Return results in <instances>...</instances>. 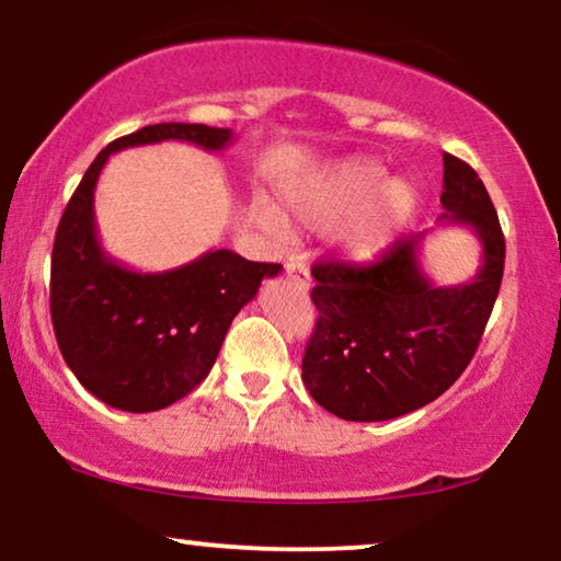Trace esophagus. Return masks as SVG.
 Listing matches in <instances>:
<instances>
[{
	"label": "esophagus",
	"mask_w": 561,
	"mask_h": 561,
	"mask_svg": "<svg viewBox=\"0 0 561 561\" xmlns=\"http://www.w3.org/2000/svg\"><path fill=\"white\" fill-rule=\"evenodd\" d=\"M286 275L296 283L298 288H304V290L311 288V273H308V267L300 261H288L286 263Z\"/></svg>",
	"instance_id": "esophagus-1"
}]
</instances>
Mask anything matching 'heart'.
I'll return each instance as SVG.
<instances>
[{
    "instance_id": "heart-1",
    "label": "heart",
    "mask_w": 561,
    "mask_h": 561,
    "mask_svg": "<svg viewBox=\"0 0 561 561\" xmlns=\"http://www.w3.org/2000/svg\"><path fill=\"white\" fill-rule=\"evenodd\" d=\"M296 220L308 230H339L341 255L354 263H371L387 253L417 213V194L408 182L389 180L377 161L352 157L306 176L286 190ZM271 230L283 222L271 209L263 215Z\"/></svg>"
}]
</instances>
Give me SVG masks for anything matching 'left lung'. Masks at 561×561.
Listing matches in <instances>:
<instances>
[{
    "mask_svg": "<svg viewBox=\"0 0 561 561\" xmlns=\"http://www.w3.org/2000/svg\"><path fill=\"white\" fill-rule=\"evenodd\" d=\"M443 217L481 242V267L458 286H435L422 271L427 232L404 234L379 261L316 263L319 308L304 356V385L341 420L379 422L425 408L473 359L496 304L506 242L473 169L443 153Z\"/></svg>",
    "mask_w": 561,
    "mask_h": 561,
    "instance_id": "obj_1",
    "label": "left lung"
}]
</instances>
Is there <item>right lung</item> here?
<instances>
[{"mask_svg": "<svg viewBox=\"0 0 561 561\" xmlns=\"http://www.w3.org/2000/svg\"><path fill=\"white\" fill-rule=\"evenodd\" d=\"M186 141L205 151L232 144L230 128L153 124L111 141L65 207L53 245L50 313L62 359L88 392L124 412H157L209 375L227 329L278 263L209 250L164 273L113 261L95 230L93 197L111 153L128 146Z\"/></svg>", "mask_w": 561, "mask_h": 561, "instance_id": "1", "label": "right lung"}]
</instances>
